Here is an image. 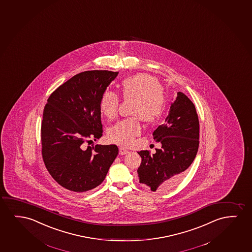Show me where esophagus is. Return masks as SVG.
Returning <instances> with one entry per match:
<instances>
[{
    "label": "esophagus",
    "mask_w": 252,
    "mask_h": 252,
    "mask_svg": "<svg viewBox=\"0 0 252 252\" xmlns=\"http://www.w3.org/2000/svg\"><path fill=\"white\" fill-rule=\"evenodd\" d=\"M127 152V149H126L125 147H121V148H120V154H121V155H126Z\"/></svg>",
    "instance_id": "esophagus-1"
}]
</instances>
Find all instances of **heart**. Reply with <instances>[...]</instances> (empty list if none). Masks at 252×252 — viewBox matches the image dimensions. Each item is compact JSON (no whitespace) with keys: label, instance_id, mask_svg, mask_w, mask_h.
Instances as JSON below:
<instances>
[{"label":"heart","instance_id":"b5f03b06","mask_svg":"<svg viewBox=\"0 0 252 252\" xmlns=\"http://www.w3.org/2000/svg\"><path fill=\"white\" fill-rule=\"evenodd\" d=\"M121 94L125 100H133L131 114L134 117L118 122L111 128L108 138L119 145H131L141 135V119L153 123L161 118L165 111L168 96L158 80L154 76L140 73L128 76L121 83ZM121 99L117 94L105 90L100 100L101 113L109 120L116 117Z\"/></svg>","mask_w":252,"mask_h":252}]
</instances>
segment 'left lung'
<instances>
[{
	"instance_id": "left-lung-1",
	"label": "left lung",
	"mask_w": 252,
	"mask_h": 252,
	"mask_svg": "<svg viewBox=\"0 0 252 252\" xmlns=\"http://www.w3.org/2000/svg\"><path fill=\"white\" fill-rule=\"evenodd\" d=\"M152 135L162 147L156 149L152 155L147 150L138 152L142 158L138 180L153 192L170 189L183 179L199 148V119L189 97L182 92L177 93L165 123L159 126Z\"/></svg>"
}]
</instances>
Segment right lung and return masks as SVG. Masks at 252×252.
Returning <instances> with one entry per match:
<instances>
[{"label": "right lung", "instance_id": "right-lung-1", "mask_svg": "<svg viewBox=\"0 0 252 252\" xmlns=\"http://www.w3.org/2000/svg\"><path fill=\"white\" fill-rule=\"evenodd\" d=\"M118 73H79L54 90L45 104L42 158L52 178L66 189L82 193L99 186L117 157V145L86 148L84 144L102 136L100 96Z\"/></svg>", "mask_w": 252, "mask_h": 252}]
</instances>
